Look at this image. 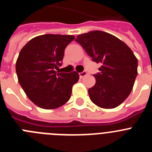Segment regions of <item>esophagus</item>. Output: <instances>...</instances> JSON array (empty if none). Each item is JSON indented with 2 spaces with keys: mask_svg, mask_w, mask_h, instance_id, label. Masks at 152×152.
Returning <instances> with one entry per match:
<instances>
[{
  "mask_svg": "<svg viewBox=\"0 0 152 152\" xmlns=\"http://www.w3.org/2000/svg\"><path fill=\"white\" fill-rule=\"evenodd\" d=\"M87 75H88V73H87L86 72H80V73H79V76H80V78H83L84 77L87 76Z\"/></svg>",
  "mask_w": 152,
  "mask_h": 152,
  "instance_id": "obj_1",
  "label": "esophagus"
}]
</instances>
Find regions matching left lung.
I'll return each instance as SVG.
<instances>
[{"label": "left lung", "mask_w": 152, "mask_h": 152, "mask_svg": "<svg viewBox=\"0 0 152 152\" xmlns=\"http://www.w3.org/2000/svg\"><path fill=\"white\" fill-rule=\"evenodd\" d=\"M75 41L93 61L100 63L90 99L103 109L118 107L128 97L138 74V60L129 47L116 36L99 30L78 35Z\"/></svg>", "instance_id": "8db88e82"}]
</instances>
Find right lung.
Instances as JSON below:
<instances>
[{
    "instance_id": "1",
    "label": "right lung",
    "mask_w": 152,
    "mask_h": 152,
    "mask_svg": "<svg viewBox=\"0 0 152 152\" xmlns=\"http://www.w3.org/2000/svg\"><path fill=\"white\" fill-rule=\"evenodd\" d=\"M74 39L72 35H41L21 49L16 62L18 81L37 107L53 110L69 100L78 73H59L55 69L61 64L64 49Z\"/></svg>"
}]
</instances>
